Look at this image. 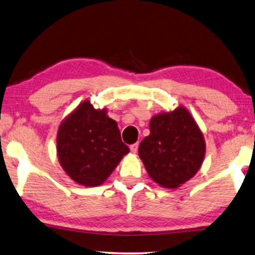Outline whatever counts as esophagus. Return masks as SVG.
Wrapping results in <instances>:
<instances>
[{"label": "esophagus", "mask_w": 255, "mask_h": 255, "mask_svg": "<svg viewBox=\"0 0 255 255\" xmlns=\"http://www.w3.org/2000/svg\"><path fill=\"white\" fill-rule=\"evenodd\" d=\"M129 148H130L131 152L136 153V152H137V150H138V143H134V144H131L130 146H129Z\"/></svg>", "instance_id": "obj_1"}]
</instances>
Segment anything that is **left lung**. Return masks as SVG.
Here are the masks:
<instances>
[{
    "instance_id": "8db88e82",
    "label": "left lung",
    "mask_w": 255,
    "mask_h": 255,
    "mask_svg": "<svg viewBox=\"0 0 255 255\" xmlns=\"http://www.w3.org/2000/svg\"><path fill=\"white\" fill-rule=\"evenodd\" d=\"M150 135L139 143L138 155L150 178L165 188H177L194 177L202 165L206 143L185 107L150 120Z\"/></svg>"
}]
</instances>
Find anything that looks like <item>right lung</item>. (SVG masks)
Masks as SVG:
<instances>
[{
  "instance_id": "1",
  "label": "right lung",
  "mask_w": 255,
  "mask_h": 255,
  "mask_svg": "<svg viewBox=\"0 0 255 255\" xmlns=\"http://www.w3.org/2000/svg\"><path fill=\"white\" fill-rule=\"evenodd\" d=\"M106 112L95 110L85 100L61 123L57 131L61 166L74 181L87 187L102 185L129 152L117 121Z\"/></svg>"
}]
</instances>
